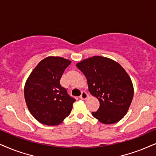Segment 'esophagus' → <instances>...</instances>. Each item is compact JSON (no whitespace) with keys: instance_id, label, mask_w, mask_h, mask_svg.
Here are the masks:
<instances>
[{"instance_id":"34e87169","label":"esophagus","mask_w":156,"mask_h":156,"mask_svg":"<svg viewBox=\"0 0 156 156\" xmlns=\"http://www.w3.org/2000/svg\"><path fill=\"white\" fill-rule=\"evenodd\" d=\"M87 97H88L87 93H86V92L83 91V92H82L81 95L80 96V99H82V100H85L86 98H87Z\"/></svg>"}]
</instances>
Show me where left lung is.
<instances>
[{"label":"left lung","mask_w":156,"mask_h":156,"mask_svg":"<svg viewBox=\"0 0 156 156\" xmlns=\"http://www.w3.org/2000/svg\"><path fill=\"white\" fill-rule=\"evenodd\" d=\"M85 75L90 93L100 102L93 116L103 124H114L126 115L134 95L132 82L127 73L116 61L93 56L76 64Z\"/></svg>","instance_id":"obj_1"}]
</instances>
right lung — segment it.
<instances>
[{"instance_id": "1", "label": "right lung", "mask_w": 156, "mask_h": 156, "mask_svg": "<svg viewBox=\"0 0 156 156\" xmlns=\"http://www.w3.org/2000/svg\"><path fill=\"white\" fill-rule=\"evenodd\" d=\"M71 61L61 57L44 58L34 69L24 86L29 111L42 124L55 126L70 114L76 101L60 84L63 72Z\"/></svg>"}]
</instances>
